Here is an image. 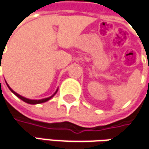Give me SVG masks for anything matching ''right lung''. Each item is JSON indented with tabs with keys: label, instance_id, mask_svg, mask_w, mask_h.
<instances>
[{
	"label": "right lung",
	"instance_id": "right-lung-1",
	"mask_svg": "<svg viewBox=\"0 0 149 149\" xmlns=\"http://www.w3.org/2000/svg\"><path fill=\"white\" fill-rule=\"evenodd\" d=\"M0 66H1V63H0ZM6 85H7L8 88L10 90V91L12 92V93H14L15 95H16L18 98H19L20 100H22L23 101H24V102H26V103H28V104H30V105H36V104H40V103H44V102H46V101H48V100H49L53 96H54L57 92H58V88L57 89V91L54 92V94L53 95H51V96H49V97H48V98H44V99H41V100H30V99H28V98H25V97H24V96H22V95H19L18 93H16L15 91H14L10 86H9V85L7 84V82L6 81Z\"/></svg>",
	"mask_w": 149,
	"mask_h": 149
}]
</instances>
